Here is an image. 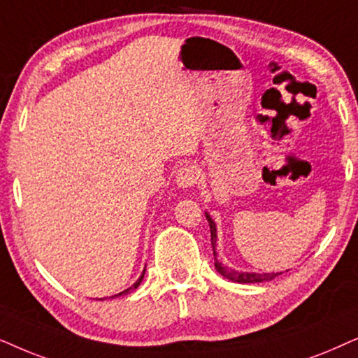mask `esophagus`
Segmentation results:
<instances>
[{
  "mask_svg": "<svg viewBox=\"0 0 358 358\" xmlns=\"http://www.w3.org/2000/svg\"><path fill=\"white\" fill-rule=\"evenodd\" d=\"M196 180H198V173H196V170H194V166L185 165L178 170V173H176L175 183L178 188L189 189L196 185Z\"/></svg>",
  "mask_w": 358,
  "mask_h": 358,
  "instance_id": "1",
  "label": "esophagus"
}]
</instances>
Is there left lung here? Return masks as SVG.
<instances>
[{
	"label": "left lung",
	"mask_w": 358,
	"mask_h": 358,
	"mask_svg": "<svg viewBox=\"0 0 358 358\" xmlns=\"http://www.w3.org/2000/svg\"><path fill=\"white\" fill-rule=\"evenodd\" d=\"M206 219L209 222V229H211V245H213V254H214V266H216L217 273L222 275L224 278L231 280V282L236 283H242V285H250V283H262V282H271V280L276 278L278 275H282L283 271H276V273H255V271H241V270H234L231 266H227L226 264H222L221 260H217V252H216V242H217V229H216V222L214 219L209 216L208 213Z\"/></svg>",
	"instance_id": "left-lung-1"
}]
</instances>
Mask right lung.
Listing matches in <instances>:
<instances>
[{
	"label": "right lung",
	"instance_id": "add662e5",
	"mask_svg": "<svg viewBox=\"0 0 358 358\" xmlns=\"http://www.w3.org/2000/svg\"><path fill=\"white\" fill-rule=\"evenodd\" d=\"M144 275H145V268H144V271H142V275L139 276V278H137V282L134 283V285H132V287H129V288H126V289H124V292H121V293H117V294H114V296H109V298H119V296H126V294H129L131 292H134V289L137 288V287H139V285H141V282H142V280H144ZM104 299V298H103ZM103 299H101V301H103Z\"/></svg>",
	"mask_w": 358,
	"mask_h": 358
}]
</instances>
